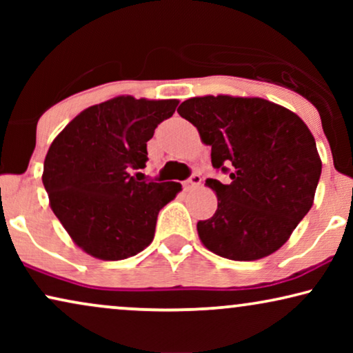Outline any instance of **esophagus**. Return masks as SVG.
<instances>
[{
	"label": "esophagus",
	"mask_w": 353,
	"mask_h": 353,
	"mask_svg": "<svg viewBox=\"0 0 353 353\" xmlns=\"http://www.w3.org/2000/svg\"><path fill=\"white\" fill-rule=\"evenodd\" d=\"M202 183V178H201V175L199 173H192V175L188 178V180L183 183V188H185L186 191H190V190H192V188H197Z\"/></svg>",
	"instance_id": "esophagus-1"
}]
</instances>
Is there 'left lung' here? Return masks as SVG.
<instances>
[{
    "instance_id": "obj_1",
    "label": "left lung",
    "mask_w": 353,
    "mask_h": 353,
    "mask_svg": "<svg viewBox=\"0 0 353 353\" xmlns=\"http://www.w3.org/2000/svg\"><path fill=\"white\" fill-rule=\"evenodd\" d=\"M178 114L212 146V165L230 183L209 180L219 207L197 221L210 252L250 262L276 252L312 209L321 159L305 122L262 98L201 96L181 103Z\"/></svg>"
}]
</instances>
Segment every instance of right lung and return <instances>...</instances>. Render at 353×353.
<instances>
[{
	"mask_svg": "<svg viewBox=\"0 0 353 353\" xmlns=\"http://www.w3.org/2000/svg\"><path fill=\"white\" fill-rule=\"evenodd\" d=\"M176 105L117 96L85 109L51 143L41 176L50 205L91 257L123 260L152 243L159 212L181 185L138 181L132 172L146 167V144Z\"/></svg>",
	"mask_w": 353,
	"mask_h": 353,
	"instance_id": "right-lung-1",
	"label": "right lung"
}]
</instances>
